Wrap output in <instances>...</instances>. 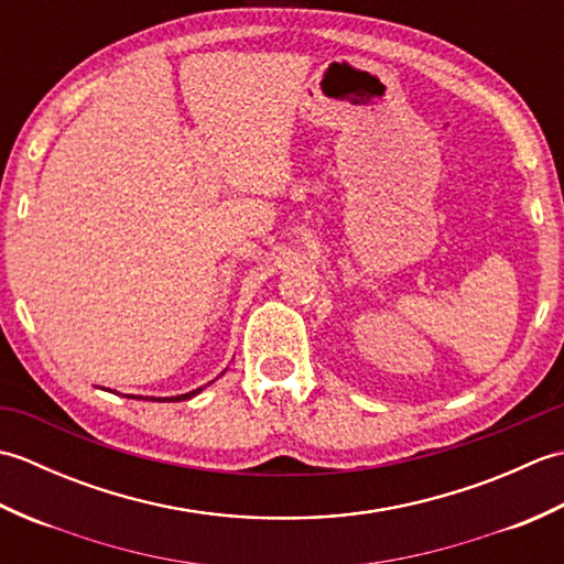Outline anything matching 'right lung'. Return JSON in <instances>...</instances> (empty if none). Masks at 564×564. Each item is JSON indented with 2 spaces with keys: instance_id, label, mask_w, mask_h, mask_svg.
I'll use <instances>...</instances> for the list:
<instances>
[{
  "instance_id": "obj_1",
  "label": "right lung",
  "mask_w": 564,
  "mask_h": 564,
  "mask_svg": "<svg viewBox=\"0 0 564 564\" xmlns=\"http://www.w3.org/2000/svg\"><path fill=\"white\" fill-rule=\"evenodd\" d=\"M198 392H200V388H198V390H194V392L178 394V398H170V400H162V402H182V400H191V398H194V394H198Z\"/></svg>"
}]
</instances>
